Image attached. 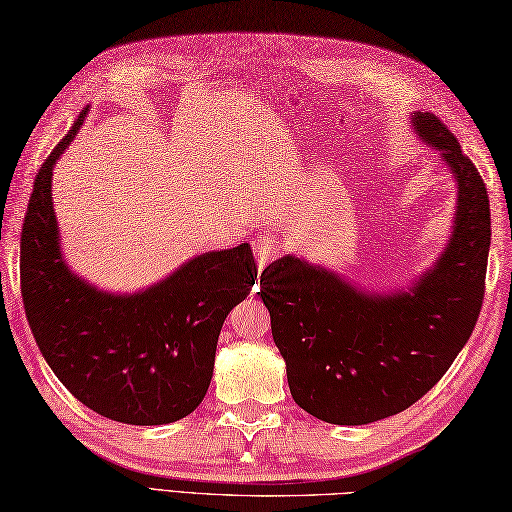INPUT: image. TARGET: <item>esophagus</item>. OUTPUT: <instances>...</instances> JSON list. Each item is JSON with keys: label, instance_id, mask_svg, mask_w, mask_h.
Wrapping results in <instances>:
<instances>
[{"label": "esophagus", "instance_id": "34e87169", "mask_svg": "<svg viewBox=\"0 0 512 512\" xmlns=\"http://www.w3.org/2000/svg\"><path fill=\"white\" fill-rule=\"evenodd\" d=\"M253 253H255V259H257V266L259 270L266 268L273 259L279 257L281 253V244L279 239L273 237V235H259L255 242H253Z\"/></svg>", "mask_w": 512, "mask_h": 512}]
</instances>
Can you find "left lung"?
<instances>
[{
  "label": "left lung",
  "mask_w": 512,
  "mask_h": 512,
  "mask_svg": "<svg viewBox=\"0 0 512 512\" xmlns=\"http://www.w3.org/2000/svg\"><path fill=\"white\" fill-rule=\"evenodd\" d=\"M418 134L458 180L451 244L409 292L376 297L328 270L281 257L259 277L290 394L314 418L367 424L405 411L447 374L480 317L491 204L471 158L436 114Z\"/></svg>",
  "instance_id": "8db88e82"
}]
</instances>
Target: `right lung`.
<instances>
[{
  "mask_svg": "<svg viewBox=\"0 0 512 512\" xmlns=\"http://www.w3.org/2000/svg\"><path fill=\"white\" fill-rule=\"evenodd\" d=\"M88 107L43 162L21 228V299L32 336L70 394L125 424L176 422L200 405L222 323L255 286L248 244L191 259L158 286L105 295L76 279L59 250L50 187L54 162Z\"/></svg>",
  "mask_w": 512,
  "mask_h": 512,
  "instance_id": "1",
  "label": "right lung"
}]
</instances>
